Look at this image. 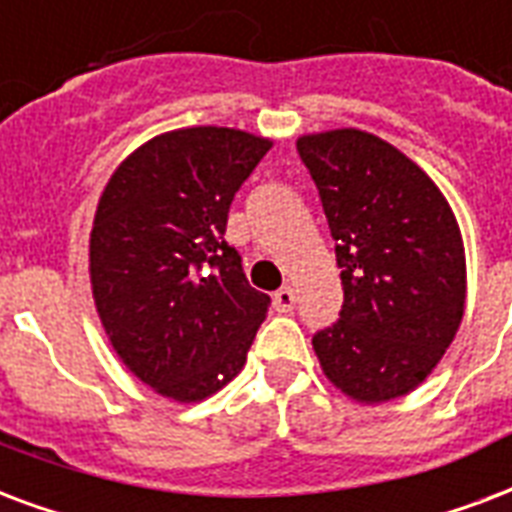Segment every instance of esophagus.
Masks as SVG:
<instances>
[{
  "label": "esophagus",
  "mask_w": 512,
  "mask_h": 512,
  "mask_svg": "<svg viewBox=\"0 0 512 512\" xmlns=\"http://www.w3.org/2000/svg\"><path fill=\"white\" fill-rule=\"evenodd\" d=\"M273 306H276V311H290L295 306V290L292 287H282L279 292H273Z\"/></svg>",
  "instance_id": "1"
}]
</instances>
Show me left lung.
Listing matches in <instances>:
<instances>
[{
  "mask_svg": "<svg viewBox=\"0 0 512 512\" xmlns=\"http://www.w3.org/2000/svg\"><path fill=\"white\" fill-rule=\"evenodd\" d=\"M319 190L343 306L314 335L325 376L360 403H384L424 381L464 314V247L438 185L384 139L341 128L300 136Z\"/></svg>",
  "mask_w": 512,
  "mask_h": 512,
  "instance_id": "1",
  "label": "left lung"
}]
</instances>
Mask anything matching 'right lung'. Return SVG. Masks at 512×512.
Returning <instances> with one entry per match:
<instances>
[{
    "label": "right lung",
    "instance_id": "1",
    "mask_svg": "<svg viewBox=\"0 0 512 512\" xmlns=\"http://www.w3.org/2000/svg\"><path fill=\"white\" fill-rule=\"evenodd\" d=\"M271 150L236 128L161 134L117 166L91 230L101 325L136 378L195 403L236 376L271 298L225 241L239 187Z\"/></svg>",
    "mask_w": 512,
    "mask_h": 512
}]
</instances>
